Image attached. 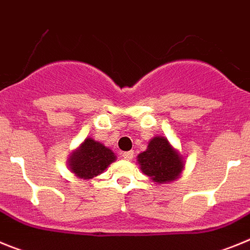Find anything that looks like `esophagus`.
<instances>
[{
    "mask_svg": "<svg viewBox=\"0 0 250 250\" xmlns=\"http://www.w3.org/2000/svg\"><path fill=\"white\" fill-rule=\"evenodd\" d=\"M132 156H134V151L123 152V158H124V159H126V160H131Z\"/></svg>",
    "mask_w": 250,
    "mask_h": 250,
    "instance_id": "obj_1",
    "label": "esophagus"
}]
</instances>
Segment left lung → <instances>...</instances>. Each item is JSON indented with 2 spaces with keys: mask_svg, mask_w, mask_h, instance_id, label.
Here are the masks:
<instances>
[{
  "mask_svg": "<svg viewBox=\"0 0 250 250\" xmlns=\"http://www.w3.org/2000/svg\"><path fill=\"white\" fill-rule=\"evenodd\" d=\"M138 163L141 171L159 184L176 180L184 169L182 155L163 136L149 141L147 149L138 155Z\"/></svg>",
  "mask_w": 250,
  "mask_h": 250,
  "instance_id": "obj_1",
  "label": "left lung"
}]
</instances>
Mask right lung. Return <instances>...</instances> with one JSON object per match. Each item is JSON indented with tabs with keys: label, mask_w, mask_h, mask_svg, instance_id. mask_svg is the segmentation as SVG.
I'll return each mask as SVG.
<instances>
[{
	"label": "right lung",
	"mask_w": 250,
	"mask_h": 250,
	"mask_svg": "<svg viewBox=\"0 0 250 250\" xmlns=\"http://www.w3.org/2000/svg\"><path fill=\"white\" fill-rule=\"evenodd\" d=\"M116 160V156L104 144L87 138L68 159V167L80 179H92Z\"/></svg>",
	"instance_id": "obj_1"
}]
</instances>
